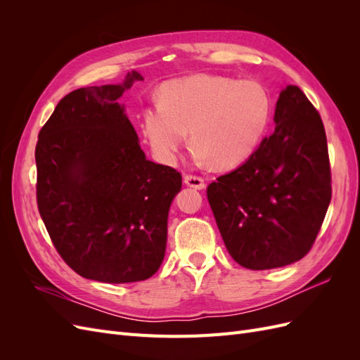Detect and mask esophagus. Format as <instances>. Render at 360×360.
I'll return each instance as SVG.
<instances>
[{
  "mask_svg": "<svg viewBox=\"0 0 360 360\" xmlns=\"http://www.w3.org/2000/svg\"><path fill=\"white\" fill-rule=\"evenodd\" d=\"M183 181L184 184H188L189 188H193V189H204L205 188V183H204V179L200 177V176H192V174H186V176L183 177Z\"/></svg>",
  "mask_w": 360,
  "mask_h": 360,
  "instance_id": "1",
  "label": "esophagus"
}]
</instances>
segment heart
Here are the masks:
<instances>
[{"label":"heart","mask_w":360,"mask_h":360,"mask_svg":"<svg viewBox=\"0 0 360 360\" xmlns=\"http://www.w3.org/2000/svg\"><path fill=\"white\" fill-rule=\"evenodd\" d=\"M158 102L141 114V129L155 158L172 163L189 132L198 156L216 169L236 168L255 153L271 112L261 82L204 73L165 82Z\"/></svg>","instance_id":"b5f03b06"}]
</instances>
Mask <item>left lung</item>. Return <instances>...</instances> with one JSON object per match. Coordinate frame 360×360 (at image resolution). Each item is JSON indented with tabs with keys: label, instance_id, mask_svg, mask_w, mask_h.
I'll list each match as a JSON object with an SVG mask.
<instances>
[{
	"label": "left lung",
	"instance_id": "1",
	"mask_svg": "<svg viewBox=\"0 0 360 360\" xmlns=\"http://www.w3.org/2000/svg\"><path fill=\"white\" fill-rule=\"evenodd\" d=\"M274 120L275 132L255 153L207 188L228 252L250 270L307 255L332 198L324 126L297 85L281 91Z\"/></svg>",
	"mask_w": 360,
	"mask_h": 360
}]
</instances>
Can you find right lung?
Returning <instances> with one entry per match:
<instances>
[{"label":"right lung","mask_w":360,"mask_h":360,"mask_svg":"<svg viewBox=\"0 0 360 360\" xmlns=\"http://www.w3.org/2000/svg\"><path fill=\"white\" fill-rule=\"evenodd\" d=\"M64 96L36 146L37 207L51 240L82 278L127 284L159 270L181 174L146 159L118 99L135 81Z\"/></svg>","instance_id":"1"}]
</instances>
